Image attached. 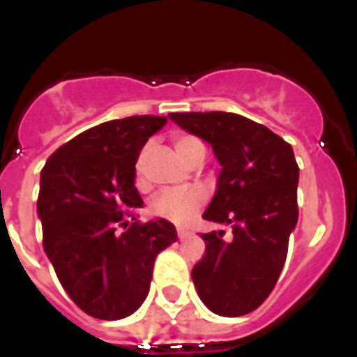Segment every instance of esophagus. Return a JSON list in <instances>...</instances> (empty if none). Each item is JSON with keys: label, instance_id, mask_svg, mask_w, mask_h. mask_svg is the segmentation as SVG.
<instances>
[{"label": "esophagus", "instance_id": "obj_1", "mask_svg": "<svg viewBox=\"0 0 357 357\" xmlns=\"http://www.w3.org/2000/svg\"><path fill=\"white\" fill-rule=\"evenodd\" d=\"M176 234H178V239H181V241H185V239L189 238V232H185V230H178Z\"/></svg>", "mask_w": 357, "mask_h": 357}]
</instances>
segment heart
I'll return each mask as SVG.
<instances>
[{"instance_id":"obj_1","label":"heart","mask_w":357,"mask_h":357,"mask_svg":"<svg viewBox=\"0 0 357 357\" xmlns=\"http://www.w3.org/2000/svg\"><path fill=\"white\" fill-rule=\"evenodd\" d=\"M176 153L181 155L182 160L191 162L198 153H206V148L200 139L193 135H178L173 141ZM148 155H150V144L143 148L135 160V175L139 184L144 182V172H146ZM206 202V193L200 188H175L164 189L157 195L150 204V211L153 216L164 218L176 225H184L189 220L197 216L198 211L202 209Z\"/></svg>"}]
</instances>
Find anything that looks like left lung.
Wrapping results in <instances>:
<instances>
[{
	"instance_id": "obj_1",
	"label": "left lung",
	"mask_w": 357,
	"mask_h": 357,
	"mask_svg": "<svg viewBox=\"0 0 357 357\" xmlns=\"http://www.w3.org/2000/svg\"><path fill=\"white\" fill-rule=\"evenodd\" d=\"M169 119L213 146L222 166L207 222L232 227L202 234L206 255L191 277L200 301L220 317H241L272 293L298 220V166L291 144L232 112H172Z\"/></svg>"
}]
</instances>
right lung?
Here are the masks:
<instances>
[{
	"label": "right lung",
	"instance_id": "obj_1",
	"mask_svg": "<svg viewBox=\"0 0 357 357\" xmlns=\"http://www.w3.org/2000/svg\"><path fill=\"white\" fill-rule=\"evenodd\" d=\"M166 121L130 116L96 125L62 144L40 172L44 252L62 288L89 317L121 320L135 313L150 291L155 257L176 241L168 220L139 223L134 216L143 207L135 160Z\"/></svg>",
	"mask_w": 357,
	"mask_h": 357
}]
</instances>
